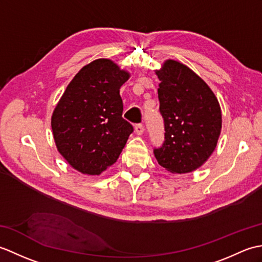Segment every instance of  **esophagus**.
<instances>
[{"label": "esophagus", "instance_id": "1", "mask_svg": "<svg viewBox=\"0 0 262 262\" xmlns=\"http://www.w3.org/2000/svg\"><path fill=\"white\" fill-rule=\"evenodd\" d=\"M135 133L137 135H143L144 133V126L142 124H137L135 125Z\"/></svg>", "mask_w": 262, "mask_h": 262}]
</instances>
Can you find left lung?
<instances>
[{"label": "left lung", "mask_w": 262, "mask_h": 262, "mask_svg": "<svg viewBox=\"0 0 262 262\" xmlns=\"http://www.w3.org/2000/svg\"><path fill=\"white\" fill-rule=\"evenodd\" d=\"M165 141L155 148L161 166L174 174L200 168L216 148L222 129V110L214 92L187 65L166 59L155 70Z\"/></svg>", "instance_id": "left-lung-1"}]
</instances>
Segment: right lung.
<instances>
[{
	"mask_svg": "<svg viewBox=\"0 0 262 262\" xmlns=\"http://www.w3.org/2000/svg\"><path fill=\"white\" fill-rule=\"evenodd\" d=\"M129 77L114 60L98 58L79 71L53 111L57 151L82 174L99 176L113 165L133 133L119 94Z\"/></svg>",
	"mask_w": 262,
	"mask_h": 262,
	"instance_id": "add662e5",
	"label": "right lung"
}]
</instances>
